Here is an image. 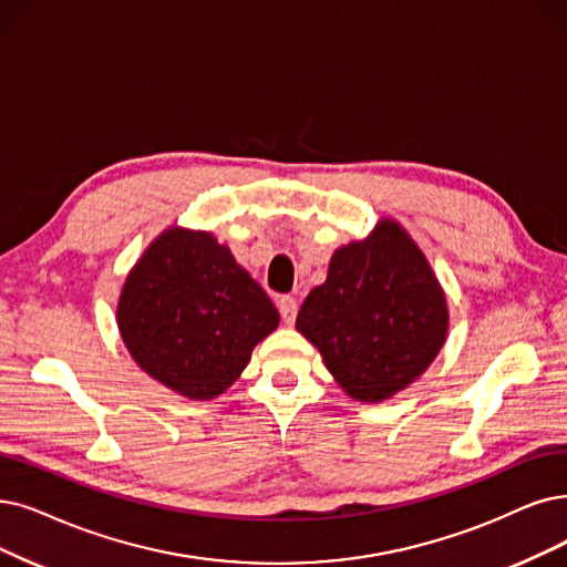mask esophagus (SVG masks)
<instances>
[{"mask_svg": "<svg viewBox=\"0 0 567 567\" xmlns=\"http://www.w3.org/2000/svg\"><path fill=\"white\" fill-rule=\"evenodd\" d=\"M279 313L286 326H292L296 323V316H298V300L290 298V296H284L279 300Z\"/></svg>", "mask_w": 567, "mask_h": 567, "instance_id": "1", "label": "esophagus"}]
</instances>
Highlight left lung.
<instances>
[{"mask_svg": "<svg viewBox=\"0 0 567 567\" xmlns=\"http://www.w3.org/2000/svg\"><path fill=\"white\" fill-rule=\"evenodd\" d=\"M296 328L321 351L353 400L381 402L414 383L444 347V290L402 225L381 218L370 237L337 248L326 284Z\"/></svg>", "mask_w": 567, "mask_h": 567, "instance_id": "1", "label": "left lung"}]
</instances>
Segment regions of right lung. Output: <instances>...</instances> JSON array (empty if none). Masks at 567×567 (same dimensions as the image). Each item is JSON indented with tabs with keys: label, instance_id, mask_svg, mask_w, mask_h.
Segmentation results:
<instances>
[{
	"label": "right lung",
	"instance_id": "1",
	"mask_svg": "<svg viewBox=\"0 0 567 567\" xmlns=\"http://www.w3.org/2000/svg\"><path fill=\"white\" fill-rule=\"evenodd\" d=\"M279 311L212 233L167 228L130 269L118 330L137 365L190 400L228 391Z\"/></svg>",
	"mask_w": 567,
	"mask_h": 567
}]
</instances>
